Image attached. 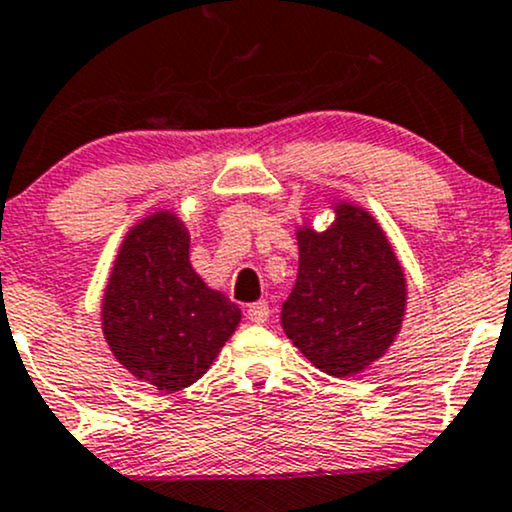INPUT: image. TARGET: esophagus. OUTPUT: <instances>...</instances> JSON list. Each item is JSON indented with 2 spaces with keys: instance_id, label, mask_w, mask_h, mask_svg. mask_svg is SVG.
<instances>
[{
  "instance_id": "esophagus-1",
  "label": "esophagus",
  "mask_w": 512,
  "mask_h": 512,
  "mask_svg": "<svg viewBox=\"0 0 512 512\" xmlns=\"http://www.w3.org/2000/svg\"><path fill=\"white\" fill-rule=\"evenodd\" d=\"M246 317H249L254 324H266L268 317H271V307H268V302H254L249 304V309H246Z\"/></svg>"
}]
</instances>
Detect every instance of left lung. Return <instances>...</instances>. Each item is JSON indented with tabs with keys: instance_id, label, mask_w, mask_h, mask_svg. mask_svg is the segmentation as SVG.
<instances>
[{
	"instance_id": "1",
	"label": "left lung",
	"mask_w": 512,
	"mask_h": 512,
	"mask_svg": "<svg viewBox=\"0 0 512 512\" xmlns=\"http://www.w3.org/2000/svg\"><path fill=\"white\" fill-rule=\"evenodd\" d=\"M300 268L280 321L321 372L346 377L392 346L406 307V280L387 237L353 205H336L326 232H297Z\"/></svg>"
}]
</instances>
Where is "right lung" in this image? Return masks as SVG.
I'll return each mask as SVG.
<instances>
[{"mask_svg":"<svg viewBox=\"0 0 512 512\" xmlns=\"http://www.w3.org/2000/svg\"><path fill=\"white\" fill-rule=\"evenodd\" d=\"M188 232L171 212L132 227L103 297V336L137 380L179 392L208 372L241 312L188 261Z\"/></svg>","mask_w":512,"mask_h":512,"instance_id":"add662e5","label":"right lung"}]
</instances>
